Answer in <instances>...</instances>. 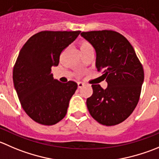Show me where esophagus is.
I'll list each match as a JSON object with an SVG mask.
<instances>
[{
    "label": "esophagus",
    "mask_w": 159,
    "mask_h": 159,
    "mask_svg": "<svg viewBox=\"0 0 159 159\" xmlns=\"http://www.w3.org/2000/svg\"><path fill=\"white\" fill-rule=\"evenodd\" d=\"M84 85V84L83 82H78V88H79V89L82 88Z\"/></svg>",
    "instance_id": "esophagus-1"
}]
</instances>
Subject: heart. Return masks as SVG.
Here are the masks:
<instances>
[{
  "label": "heart",
  "mask_w": 159,
  "mask_h": 159,
  "mask_svg": "<svg viewBox=\"0 0 159 159\" xmlns=\"http://www.w3.org/2000/svg\"><path fill=\"white\" fill-rule=\"evenodd\" d=\"M79 47H80V50H81V53H85V52L89 51V50H93V48H92V46L91 45L90 43L88 42V41H86V40L80 41Z\"/></svg>",
  "instance_id": "1"
}]
</instances>
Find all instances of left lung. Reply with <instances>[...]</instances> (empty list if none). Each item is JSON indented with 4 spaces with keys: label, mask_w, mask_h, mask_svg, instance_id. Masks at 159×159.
Masks as SVG:
<instances>
[{
    "label": "left lung",
    "mask_w": 159,
    "mask_h": 159,
    "mask_svg": "<svg viewBox=\"0 0 159 159\" xmlns=\"http://www.w3.org/2000/svg\"><path fill=\"white\" fill-rule=\"evenodd\" d=\"M81 35L96 53L95 67L102 71L107 88L92 84L93 94L86 104L99 124L114 126L124 121L139 101L144 70L134 49L127 39L112 30L83 32Z\"/></svg>",
    "instance_id": "8db88e82"
}]
</instances>
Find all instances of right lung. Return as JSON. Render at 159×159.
I'll return each instance as SVG.
<instances>
[{
  "instance_id": "obj_1",
  "label": "right lung",
  "mask_w": 159,
  "mask_h": 159,
  "mask_svg": "<svg viewBox=\"0 0 159 159\" xmlns=\"http://www.w3.org/2000/svg\"><path fill=\"white\" fill-rule=\"evenodd\" d=\"M81 31H43L32 35L21 49L13 69L14 86L25 112L43 125H53L67 113L78 84L53 78L52 67L61 52Z\"/></svg>"
}]
</instances>
